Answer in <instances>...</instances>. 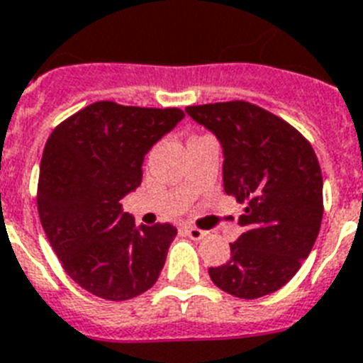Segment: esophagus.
I'll return each instance as SVG.
<instances>
[{"instance_id":"1","label":"esophagus","mask_w":363,"mask_h":363,"mask_svg":"<svg viewBox=\"0 0 363 363\" xmlns=\"http://www.w3.org/2000/svg\"><path fill=\"white\" fill-rule=\"evenodd\" d=\"M186 234L188 236H190L191 240H201L203 238V236H206V233L205 230H201V228H197V227H194V225H186Z\"/></svg>"}]
</instances>
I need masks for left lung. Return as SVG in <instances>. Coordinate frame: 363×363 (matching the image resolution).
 <instances>
[{
	"mask_svg": "<svg viewBox=\"0 0 363 363\" xmlns=\"http://www.w3.org/2000/svg\"><path fill=\"white\" fill-rule=\"evenodd\" d=\"M223 147V186L245 205L230 258L208 275L240 299L280 290L308 258L323 219V175L310 142L249 101L186 106Z\"/></svg>",
	"mask_w": 363,
	"mask_h": 363,
	"instance_id": "obj_1",
	"label": "left lung"
}]
</instances>
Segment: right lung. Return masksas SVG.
<instances>
[{"instance_id":"right-lung-1","label":"right lung","mask_w":363,"mask_h":363,"mask_svg":"<svg viewBox=\"0 0 363 363\" xmlns=\"http://www.w3.org/2000/svg\"><path fill=\"white\" fill-rule=\"evenodd\" d=\"M182 118L181 108L96 101L57 125L45 142L40 223L69 279L96 297L133 299L162 271L177 228L138 227L121 199L140 186L145 153Z\"/></svg>"}]
</instances>
